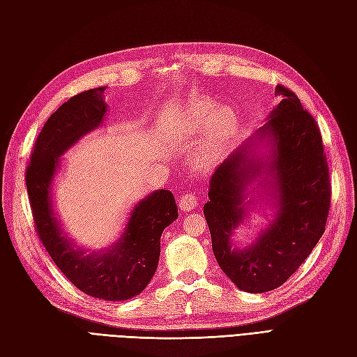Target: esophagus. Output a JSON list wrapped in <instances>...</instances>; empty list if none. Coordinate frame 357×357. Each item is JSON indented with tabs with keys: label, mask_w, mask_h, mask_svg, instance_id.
I'll return each instance as SVG.
<instances>
[{
	"label": "esophagus",
	"mask_w": 357,
	"mask_h": 357,
	"mask_svg": "<svg viewBox=\"0 0 357 357\" xmlns=\"http://www.w3.org/2000/svg\"><path fill=\"white\" fill-rule=\"evenodd\" d=\"M198 196H196L195 193L189 192V193H184L181 195V198L178 199V208L181 211H192L193 208L198 205Z\"/></svg>",
	"instance_id": "34e87169"
}]
</instances>
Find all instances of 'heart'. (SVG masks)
<instances>
[{"mask_svg":"<svg viewBox=\"0 0 357 357\" xmlns=\"http://www.w3.org/2000/svg\"><path fill=\"white\" fill-rule=\"evenodd\" d=\"M174 132L180 139H195L205 131L204 153L215 156L238 128V115L229 105L215 106L211 100H195L181 110L173 122Z\"/></svg>","mask_w":357,"mask_h":357,"instance_id":"b5f03b06","label":"heart"}]
</instances>
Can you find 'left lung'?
<instances>
[{"instance_id":"1","label":"left lung","mask_w":357,"mask_h":357,"mask_svg":"<svg viewBox=\"0 0 357 357\" xmlns=\"http://www.w3.org/2000/svg\"><path fill=\"white\" fill-rule=\"evenodd\" d=\"M275 96L282 100L254 139L266 142L267 164L252 155L251 142L238 147L214 171L204 205L220 268L251 294L284 285L304 263L324 235L331 204L329 169L314 118L284 85ZM258 174L268 177L277 215L254 244L239 250L231 238L246 216V188Z\"/></svg>"}]
</instances>
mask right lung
<instances>
[{"label":"right lung","mask_w":357,"mask_h":357,"mask_svg":"<svg viewBox=\"0 0 357 357\" xmlns=\"http://www.w3.org/2000/svg\"><path fill=\"white\" fill-rule=\"evenodd\" d=\"M105 90L91 89L70 97L47 119L24 178L36 235L61 273L87 296L124 301L139 296L156 272L162 231L178 217L173 193L161 189L147 195L134 205L124 233L112 247L90 254L61 233L52 205L60 156L102 124L107 110Z\"/></svg>","instance_id":"add662e5"}]
</instances>
